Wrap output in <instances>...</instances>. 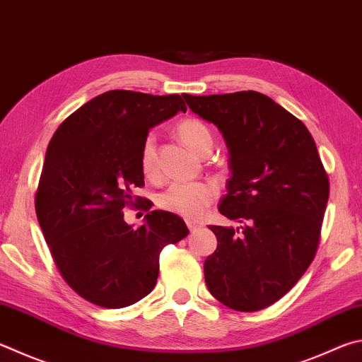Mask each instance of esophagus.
<instances>
[{
	"label": "esophagus",
	"instance_id": "34e87169",
	"mask_svg": "<svg viewBox=\"0 0 362 362\" xmlns=\"http://www.w3.org/2000/svg\"><path fill=\"white\" fill-rule=\"evenodd\" d=\"M187 226H188L189 231L194 233L196 229L202 228V223H201V221H196V220H187Z\"/></svg>",
	"mask_w": 362,
	"mask_h": 362
}]
</instances>
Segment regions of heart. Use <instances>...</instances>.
Wrapping results in <instances>:
<instances>
[{
  "instance_id": "obj_1",
  "label": "heart",
  "mask_w": 362,
  "mask_h": 362,
  "mask_svg": "<svg viewBox=\"0 0 362 362\" xmlns=\"http://www.w3.org/2000/svg\"><path fill=\"white\" fill-rule=\"evenodd\" d=\"M175 133L188 148L198 155H207L214 146V137L209 127L198 118H183L177 123ZM139 166L147 179H155L158 160L153 134H148L142 142ZM214 198L215 188L207 182H174L158 196V206L168 212L196 218L212 204Z\"/></svg>"
}]
</instances>
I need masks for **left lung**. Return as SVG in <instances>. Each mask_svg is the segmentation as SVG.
<instances>
[{"label": "left lung", "instance_id": "1", "mask_svg": "<svg viewBox=\"0 0 362 362\" xmlns=\"http://www.w3.org/2000/svg\"><path fill=\"white\" fill-rule=\"evenodd\" d=\"M229 148L228 194L218 210L239 228L210 225L204 262L210 294L238 312L262 310L291 290L317 255L329 179L299 118L258 91L185 95Z\"/></svg>", "mask_w": 362, "mask_h": 362}]
</instances>
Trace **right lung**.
<instances>
[{
    "label": "right lung",
    "instance_id": "obj_1",
    "mask_svg": "<svg viewBox=\"0 0 362 362\" xmlns=\"http://www.w3.org/2000/svg\"><path fill=\"white\" fill-rule=\"evenodd\" d=\"M179 110V95L110 90L72 112L49 142L35 207L64 281L104 308L128 307L153 290L160 253L188 235L180 216L164 210L133 229L123 209H152L134 196L144 187L141 146L148 129Z\"/></svg>",
    "mask_w": 362,
    "mask_h": 362
}]
</instances>
